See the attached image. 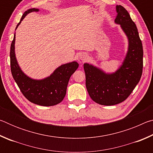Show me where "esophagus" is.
Listing matches in <instances>:
<instances>
[{
  "mask_svg": "<svg viewBox=\"0 0 153 153\" xmlns=\"http://www.w3.org/2000/svg\"><path fill=\"white\" fill-rule=\"evenodd\" d=\"M79 59L82 61H86L88 59V55L86 53H82L81 55H79Z\"/></svg>",
  "mask_w": 153,
  "mask_h": 153,
  "instance_id": "esophagus-1",
  "label": "esophagus"
}]
</instances>
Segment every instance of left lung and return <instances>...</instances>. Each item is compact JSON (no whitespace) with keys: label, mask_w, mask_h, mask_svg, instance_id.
I'll return each instance as SVG.
<instances>
[{"label":"left lung","mask_w":153,"mask_h":153,"mask_svg":"<svg viewBox=\"0 0 153 153\" xmlns=\"http://www.w3.org/2000/svg\"><path fill=\"white\" fill-rule=\"evenodd\" d=\"M116 10L115 23L120 25L128 40L122 64L113 73H106L92 64H84L86 86L90 98L106 106L119 104L130 95L140 79L143 68V48L135 23L121 5H117Z\"/></svg>","instance_id":"1"}]
</instances>
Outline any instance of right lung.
Returning <instances> with one entry per match:
<instances>
[{
  "instance_id": "right-lung-1",
  "label": "right lung",
  "mask_w": 153,
  "mask_h": 153,
  "mask_svg": "<svg viewBox=\"0 0 153 153\" xmlns=\"http://www.w3.org/2000/svg\"><path fill=\"white\" fill-rule=\"evenodd\" d=\"M38 11H39V9L36 8L30 9L25 11L15 30L27 14ZM15 33L10 51L11 70L13 79L22 94L29 101L36 105L49 107L60 103L65 97L69 78L78 68L79 64L76 61L63 64L45 78L32 79L24 74L18 64L15 56Z\"/></svg>"
}]
</instances>
